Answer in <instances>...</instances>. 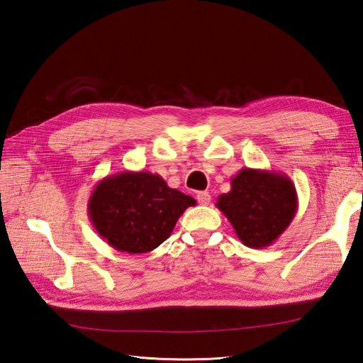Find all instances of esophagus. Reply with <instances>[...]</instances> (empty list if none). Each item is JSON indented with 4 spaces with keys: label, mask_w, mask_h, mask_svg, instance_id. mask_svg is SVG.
<instances>
[{
    "label": "esophagus",
    "mask_w": 363,
    "mask_h": 363,
    "mask_svg": "<svg viewBox=\"0 0 363 363\" xmlns=\"http://www.w3.org/2000/svg\"><path fill=\"white\" fill-rule=\"evenodd\" d=\"M196 200H199L200 204L207 206L208 203H211V194L206 192V191H201V192L196 194Z\"/></svg>",
    "instance_id": "1"
}]
</instances>
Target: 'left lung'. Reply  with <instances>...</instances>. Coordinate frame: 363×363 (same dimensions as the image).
Wrapping results in <instances>:
<instances>
[{"label": "left lung", "instance_id": "obj_1", "mask_svg": "<svg viewBox=\"0 0 363 363\" xmlns=\"http://www.w3.org/2000/svg\"><path fill=\"white\" fill-rule=\"evenodd\" d=\"M232 189L219 195L216 207L233 225L240 242L265 248L289 227L298 208L295 186L286 174L242 168Z\"/></svg>", "mask_w": 363, "mask_h": 363}]
</instances>
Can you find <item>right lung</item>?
<instances>
[{"mask_svg":"<svg viewBox=\"0 0 363 363\" xmlns=\"http://www.w3.org/2000/svg\"><path fill=\"white\" fill-rule=\"evenodd\" d=\"M195 204L192 196L171 189L159 174L123 171L98 182L87 215L112 248L142 255L164 242L182 213Z\"/></svg>","mask_w":363,"mask_h":363,"instance_id":"add662e5","label":"right lung"}]
</instances>
